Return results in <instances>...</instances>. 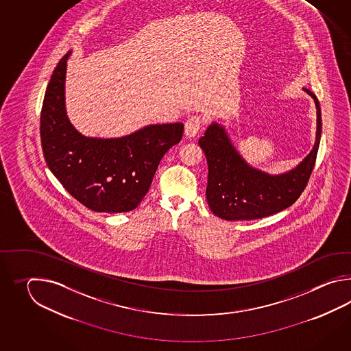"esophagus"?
I'll list each match as a JSON object with an SVG mask.
<instances>
[{"label": "esophagus", "instance_id": "34e87169", "mask_svg": "<svg viewBox=\"0 0 351 351\" xmlns=\"http://www.w3.org/2000/svg\"><path fill=\"white\" fill-rule=\"evenodd\" d=\"M203 124H204V118H202L201 115H193L188 118L184 127V134L186 138H193L194 135L199 132Z\"/></svg>", "mask_w": 351, "mask_h": 351}]
</instances>
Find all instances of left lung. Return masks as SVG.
I'll return each instance as SVG.
<instances>
[{
    "mask_svg": "<svg viewBox=\"0 0 351 351\" xmlns=\"http://www.w3.org/2000/svg\"><path fill=\"white\" fill-rule=\"evenodd\" d=\"M304 90L313 97L317 109L316 142L311 153L290 172L269 176L250 167L218 124L209 125L199 138L208 165L206 197L217 217L250 221L271 216L292 206L304 192L315 167L321 136L319 100L310 90Z\"/></svg>",
    "mask_w": 351,
    "mask_h": 351,
    "instance_id": "8db88e82",
    "label": "left lung"
}]
</instances>
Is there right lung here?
<instances>
[{
    "instance_id": "right-lung-1",
    "label": "right lung",
    "mask_w": 351,
    "mask_h": 351,
    "mask_svg": "<svg viewBox=\"0 0 351 351\" xmlns=\"http://www.w3.org/2000/svg\"><path fill=\"white\" fill-rule=\"evenodd\" d=\"M67 53L46 89L40 134L46 165L86 208L105 213L138 207L165 153L183 136L182 123L148 125L133 134L101 139L80 134L65 112Z\"/></svg>"
}]
</instances>
